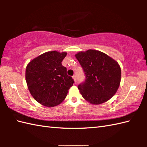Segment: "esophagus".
<instances>
[{
    "label": "esophagus",
    "mask_w": 147,
    "mask_h": 147,
    "mask_svg": "<svg viewBox=\"0 0 147 147\" xmlns=\"http://www.w3.org/2000/svg\"><path fill=\"white\" fill-rule=\"evenodd\" d=\"M73 80L74 81V83H76V76L75 75L73 76Z\"/></svg>",
    "instance_id": "34e87169"
}]
</instances>
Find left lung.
I'll return each mask as SVG.
<instances>
[{"label": "left lung", "instance_id": "left-lung-1", "mask_svg": "<svg viewBox=\"0 0 147 147\" xmlns=\"http://www.w3.org/2000/svg\"><path fill=\"white\" fill-rule=\"evenodd\" d=\"M85 73V82L78 85L84 99L99 105L108 101L119 87L121 70L119 64L105 53L89 49L75 54Z\"/></svg>", "mask_w": 147, "mask_h": 147}]
</instances>
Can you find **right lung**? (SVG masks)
<instances>
[{"mask_svg":"<svg viewBox=\"0 0 147 147\" xmlns=\"http://www.w3.org/2000/svg\"><path fill=\"white\" fill-rule=\"evenodd\" d=\"M67 52L49 51L32 59L26 68V82L29 91L39 104L55 107L64 100L74 80L67 76L62 61Z\"/></svg>","mask_w":147,"mask_h":147,"instance_id":"obj_1","label":"right lung"}]
</instances>
